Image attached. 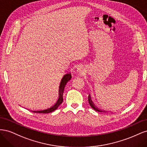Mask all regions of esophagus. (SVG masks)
I'll return each instance as SVG.
<instances>
[{
  "mask_svg": "<svg viewBox=\"0 0 147 147\" xmlns=\"http://www.w3.org/2000/svg\"><path fill=\"white\" fill-rule=\"evenodd\" d=\"M77 69L78 72L79 73V74L82 75L84 73V67L83 65H79L77 67Z\"/></svg>",
  "mask_w": 147,
  "mask_h": 147,
  "instance_id": "1",
  "label": "esophagus"
}]
</instances>
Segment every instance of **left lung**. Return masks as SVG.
Returning a JSON list of instances; mask_svg holds the SVG:
<instances>
[{
  "instance_id": "8db88e82",
  "label": "left lung",
  "mask_w": 147,
  "mask_h": 147,
  "mask_svg": "<svg viewBox=\"0 0 147 147\" xmlns=\"http://www.w3.org/2000/svg\"><path fill=\"white\" fill-rule=\"evenodd\" d=\"M88 101H89V104H90V106H91V107H92L93 109H94V110L97 111V112H106L105 111L102 110V109H99L98 107H97L94 105V104L93 103L92 101L91 100L90 96H88Z\"/></svg>"
}]
</instances>
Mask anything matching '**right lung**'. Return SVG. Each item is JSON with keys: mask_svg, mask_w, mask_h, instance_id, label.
Masks as SVG:
<instances>
[{"mask_svg": "<svg viewBox=\"0 0 147 147\" xmlns=\"http://www.w3.org/2000/svg\"><path fill=\"white\" fill-rule=\"evenodd\" d=\"M72 78V75H71L70 73L66 74L64 75L63 78H62L61 82L60 83V85L59 87V91H58V97L55 100L54 103H53L49 107L40 110H35L32 111L34 113H48L53 112L57 109V107L61 104L62 102L63 101V92L64 90V88L65 86V84H67L70 80Z\"/></svg>", "mask_w": 147, "mask_h": 147, "instance_id": "1", "label": "right lung"}]
</instances>
